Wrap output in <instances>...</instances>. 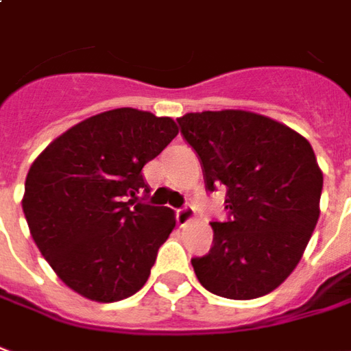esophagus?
I'll return each mask as SVG.
<instances>
[{
  "instance_id": "1",
  "label": "esophagus",
  "mask_w": 351,
  "mask_h": 351,
  "mask_svg": "<svg viewBox=\"0 0 351 351\" xmlns=\"http://www.w3.org/2000/svg\"><path fill=\"white\" fill-rule=\"evenodd\" d=\"M175 215H176V222H178L180 226H186V224L195 217V210H193L192 205H184V207L175 210Z\"/></svg>"
}]
</instances>
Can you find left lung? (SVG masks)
Returning <instances> with one entry per match:
<instances>
[{
  "instance_id": "obj_1",
  "label": "left lung",
  "mask_w": 351,
  "mask_h": 351,
  "mask_svg": "<svg viewBox=\"0 0 351 351\" xmlns=\"http://www.w3.org/2000/svg\"><path fill=\"white\" fill-rule=\"evenodd\" d=\"M197 154L205 188H226L224 222L192 266L209 293L251 300L271 293L296 268L319 218L323 175L310 142L269 117L243 110L178 117Z\"/></svg>"
}]
</instances>
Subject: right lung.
<instances>
[{
  "label": "right lung",
  "mask_w": 351,
  "mask_h": 351,
  "mask_svg": "<svg viewBox=\"0 0 351 351\" xmlns=\"http://www.w3.org/2000/svg\"><path fill=\"white\" fill-rule=\"evenodd\" d=\"M178 134L171 117L134 108L93 116L51 142L32 163L22 209L43 258L89 300L141 291L175 213L154 207L142 167Z\"/></svg>",
  "instance_id": "right-lung-1"
}]
</instances>
